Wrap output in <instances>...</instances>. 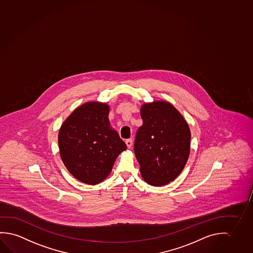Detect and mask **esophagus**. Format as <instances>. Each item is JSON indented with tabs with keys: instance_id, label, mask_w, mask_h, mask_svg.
Listing matches in <instances>:
<instances>
[{
	"instance_id": "obj_1",
	"label": "esophagus",
	"mask_w": 253,
	"mask_h": 253,
	"mask_svg": "<svg viewBox=\"0 0 253 253\" xmlns=\"http://www.w3.org/2000/svg\"><path fill=\"white\" fill-rule=\"evenodd\" d=\"M126 146H127V148H128V149H131V148H132V139H128V140H126Z\"/></svg>"
}]
</instances>
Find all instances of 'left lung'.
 Here are the masks:
<instances>
[{"instance_id": "1", "label": "left lung", "mask_w": 253, "mask_h": 253, "mask_svg": "<svg viewBox=\"0 0 253 253\" xmlns=\"http://www.w3.org/2000/svg\"><path fill=\"white\" fill-rule=\"evenodd\" d=\"M140 116L143 124L134 140L140 174L149 185H167L176 179L188 160V124L172 104L165 101L143 104Z\"/></svg>"}]
</instances>
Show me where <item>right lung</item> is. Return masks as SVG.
Segmentation results:
<instances>
[{
	"instance_id": "right-lung-1",
	"label": "right lung",
	"mask_w": 253,
	"mask_h": 253,
	"mask_svg": "<svg viewBox=\"0 0 253 253\" xmlns=\"http://www.w3.org/2000/svg\"><path fill=\"white\" fill-rule=\"evenodd\" d=\"M109 105L88 102L77 107L60 126L61 160L77 179L88 185L104 180L126 145L109 121Z\"/></svg>"
}]
</instances>
